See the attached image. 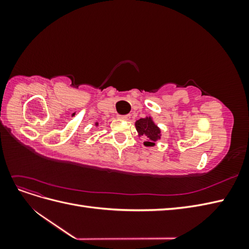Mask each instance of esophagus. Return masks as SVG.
<instances>
[{"instance_id":"esophagus-1","label":"esophagus","mask_w":249,"mask_h":249,"mask_svg":"<svg viewBox=\"0 0 249 249\" xmlns=\"http://www.w3.org/2000/svg\"><path fill=\"white\" fill-rule=\"evenodd\" d=\"M120 118H122L123 120H129L131 118V116L130 115H124V116H122Z\"/></svg>"}]
</instances>
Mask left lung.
I'll return each mask as SVG.
<instances>
[{"instance_id": "1", "label": "left lung", "mask_w": 249, "mask_h": 249, "mask_svg": "<svg viewBox=\"0 0 249 249\" xmlns=\"http://www.w3.org/2000/svg\"><path fill=\"white\" fill-rule=\"evenodd\" d=\"M135 126L138 133V137H143L145 140L143 144L146 147H152L156 145V142L159 141L162 137V130L154 122V118L148 115L140 118L135 122Z\"/></svg>"}]
</instances>
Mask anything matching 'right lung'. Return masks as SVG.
<instances>
[{
	"instance_id": "add662e5",
	"label": "right lung",
	"mask_w": 249,
	"mask_h": 249,
	"mask_svg": "<svg viewBox=\"0 0 249 249\" xmlns=\"http://www.w3.org/2000/svg\"><path fill=\"white\" fill-rule=\"evenodd\" d=\"M99 124H100V123H99V122H95V124H94V125H95V126H99Z\"/></svg>"
}]
</instances>
